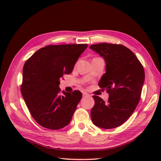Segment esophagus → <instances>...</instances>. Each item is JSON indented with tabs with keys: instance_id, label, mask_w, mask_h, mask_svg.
Here are the masks:
<instances>
[{
	"instance_id": "34e87169",
	"label": "esophagus",
	"mask_w": 161,
	"mask_h": 161,
	"mask_svg": "<svg viewBox=\"0 0 161 161\" xmlns=\"http://www.w3.org/2000/svg\"><path fill=\"white\" fill-rule=\"evenodd\" d=\"M83 96H84V97H86V96H90V95L89 94H88L87 93H86V92H83Z\"/></svg>"
}]
</instances>
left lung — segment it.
<instances>
[{
  "instance_id": "obj_1",
  "label": "left lung",
  "mask_w": 161,
  "mask_h": 161,
  "mask_svg": "<svg viewBox=\"0 0 161 161\" xmlns=\"http://www.w3.org/2000/svg\"><path fill=\"white\" fill-rule=\"evenodd\" d=\"M104 58L106 73L99 86L109 95L105 102L93 95L95 105L91 111L93 124L106 129L122 125L132 115L141 99L145 70L135 54L119 44L102 43L90 46Z\"/></svg>"
}]
</instances>
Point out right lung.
<instances>
[{"label":"right lung","mask_w":161,"mask_h":161,"mask_svg":"<svg viewBox=\"0 0 161 161\" xmlns=\"http://www.w3.org/2000/svg\"><path fill=\"white\" fill-rule=\"evenodd\" d=\"M87 44L50 45L37 50L23 68L21 94L29 111L43 127L57 130L69 124L82 97L80 91L60 94L59 79L72 73Z\"/></svg>","instance_id":"obj_1"}]
</instances>
